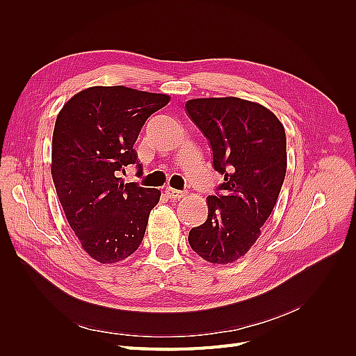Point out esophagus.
<instances>
[{"label": "esophagus", "mask_w": 356, "mask_h": 356, "mask_svg": "<svg viewBox=\"0 0 356 356\" xmlns=\"http://www.w3.org/2000/svg\"><path fill=\"white\" fill-rule=\"evenodd\" d=\"M165 193H166V196L169 197V199H181L182 196H184V193L182 191H179V190H175V188H166L165 190Z\"/></svg>", "instance_id": "1"}]
</instances>
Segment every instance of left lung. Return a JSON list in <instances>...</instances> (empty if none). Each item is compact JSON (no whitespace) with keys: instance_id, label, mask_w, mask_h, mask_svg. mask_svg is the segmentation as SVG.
I'll return each instance as SVG.
<instances>
[{"instance_id":"8db88e82","label":"left lung","mask_w":356,"mask_h":356,"mask_svg":"<svg viewBox=\"0 0 356 356\" xmlns=\"http://www.w3.org/2000/svg\"><path fill=\"white\" fill-rule=\"evenodd\" d=\"M186 110L224 175L188 242L203 260L229 264L250 251L275 208L286 172L285 129L266 106L234 96L191 99Z\"/></svg>"}]
</instances>
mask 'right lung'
<instances>
[{
    "label": "right lung",
    "mask_w": 356,
    "mask_h": 356,
    "mask_svg": "<svg viewBox=\"0 0 356 356\" xmlns=\"http://www.w3.org/2000/svg\"><path fill=\"white\" fill-rule=\"evenodd\" d=\"M168 95L124 86L81 90L58 114L51 139V177L83 250L102 264L122 261L141 245L160 191L120 178L143 166L134 145Z\"/></svg>",
    "instance_id": "right-lung-1"
}]
</instances>
